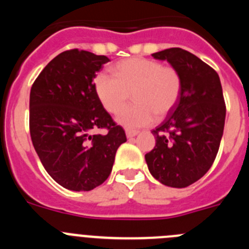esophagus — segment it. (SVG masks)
Returning a JSON list of instances; mask_svg holds the SVG:
<instances>
[{"instance_id": "1", "label": "esophagus", "mask_w": 249, "mask_h": 249, "mask_svg": "<svg viewBox=\"0 0 249 249\" xmlns=\"http://www.w3.org/2000/svg\"><path fill=\"white\" fill-rule=\"evenodd\" d=\"M138 129H133V128H126V135L128 138L135 137V136L138 135Z\"/></svg>"}]
</instances>
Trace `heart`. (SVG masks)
Instances as JSON below:
<instances>
[{
  "instance_id": "1",
  "label": "heart",
  "mask_w": 249,
  "mask_h": 249,
  "mask_svg": "<svg viewBox=\"0 0 249 249\" xmlns=\"http://www.w3.org/2000/svg\"><path fill=\"white\" fill-rule=\"evenodd\" d=\"M112 73L94 77V92L109 113H117L132 93L136 102L117 116L118 122L124 126H146L153 122L156 114L164 117L181 97L183 81L179 71L155 59H123L114 66Z\"/></svg>"
}]
</instances>
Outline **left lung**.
<instances>
[{
  "instance_id": "obj_1",
  "label": "left lung",
  "mask_w": 249,
  "mask_h": 249,
  "mask_svg": "<svg viewBox=\"0 0 249 249\" xmlns=\"http://www.w3.org/2000/svg\"><path fill=\"white\" fill-rule=\"evenodd\" d=\"M152 56L177 68L183 87L175 108L152 131L156 146L144 158L157 181L184 188L208 172L218 153L226 120L221 81L211 66L182 48Z\"/></svg>"
}]
</instances>
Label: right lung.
I'll list each match as a JSON object with an SVG mask.
<instances>
[{"instance_id":"1","label":"right lung","mask_w":249,"mask_h":249,"mask_svg":"<svg viewBox=\"0 0 249 249\" xmlns=\"http://www.w3.org/2000/svg\"><path fill=\"white\" fill-rule=\"evenodd\" d=\"M108 61L89 51H65L31 87V140L48 175L67 190L91 191L102 184L127 141L94 92L96 73ZM98 128L109 132L90 135Z\"/></svg>"}]
</instances>
